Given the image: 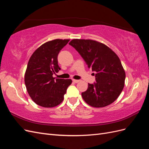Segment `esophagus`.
I'll use <instances>...</instances> for the list:
<instances>
[{"label": "esophagus", "instance_id": "1", "mask_svg": "<svg viewBox=\"0 0 149 149\" xmlns=\"http://www.w3.org/2000/svg\"><path fill=\"white\" fill-rule=\"evenodd\" d=\"M73 81L74 83H78V82H79V81H80V80H78V79H73Z\"/></svg>", "mask_w": 149, "mask_h": 149}]
</instances>
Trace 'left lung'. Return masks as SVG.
<instances>
[{
	"mask_svg": "<svg viewBox=\"0 0 149 149\" xmlns=\"http://www.w3.org/2000/svg\"><path fill=\"white\" fill-rule=\"evenodd\" d=\"M69 44L83 58L88 68L96 73V83H88L86 91L81 93L84 101L94 107L111 104L119 97L125 83V73L118 56L96 40L73 39Z\"/></svg>",
	"mask_w": 149,
	"mask_h": 149,
	"instance_id": "obj_1",
	"label": "left lung"
}]
</instances>
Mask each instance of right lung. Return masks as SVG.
I'll list each match as a JSON object with an SVG mask.
<instances>
[{
  "mask_svg": "<svg viewBox=\"0 0 149 149\" xmlns=\"http://www.w3.org/2000/svg\"><path fill=\"white\" fill-rule=\"evenodd\" d=\"M69 41L58 38L48 41L39 47L30 58L24 81L29 96L37 105L53 107L63 101L72 80L55 78L53 74L60 70L58 55Z\"/></svg>",
  "mask_w": 149,
  "mask_h": 149,
  "instance_id": "right-lung-1",
  "label": "right lung"
}]
</instances>
